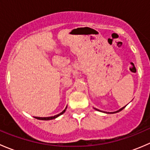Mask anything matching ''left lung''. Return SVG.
<instances>
[{
	"label": "left lung",
	"instance_id": "left-lung-1",
	"mask_svg": "<svg viewBox=\"0 0 150 150\" xmlns=\"http://www.w3.org/2000/svg\"><path fill=\"white\" fill-rule=\"evenodd\" d=\"M125 107H122V108H120V110H117V111H115V112H104V113H110V114H113V113H117V112H120V111H121V110H123V109L125 108ZM94 109H95V110H97V111H99V112H102V111H101V110H98V109H96V108H94Z\"/></svg>",
	"mask_w": 150,
	"mask_h": 150
}]
</instances>
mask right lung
Returning a JSON list of instances; mask_svg holds the SVG:
<instances>
[{"mask_svg":"<svg viewBox=\"0 0 150 150\" xmlns=\"http://www.w3.org/2000/svg\"><path fill=\"white\" fill-rule=\"evenodd\" d=\"M67 107V106L65 107V109H64V110H63L62 112H60L59 114L57 115H54V116H51V117H35L36 119H38V120H53V119H55L57 118V117H58L59 116H60L61 115H62L63 113H64V112L66 111V109Z\"/></svg>","mask_w":150,"mask_h":150,"instance_id":"right-lung-1","label":"right lung"}]
</instances>
